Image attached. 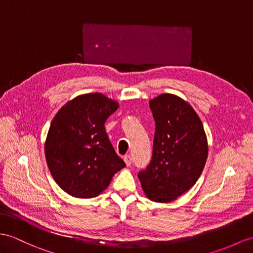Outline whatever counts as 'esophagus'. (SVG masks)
Listing matches in <instances>:
<instances>
[{
  "label": "esophagus",
  "mask_w": 253,
  "mask_h": 253,
  "mask_svg": "<svg viewBox=\"0 0 253 253\" xmlns=\"http://www.w3.org/2000/svg\"><path fill=\"white\" fill-rule=\"evenodd\" d=\"M123 160H125L126 166H130L132 164V158H131V156H126L125 158H123Z\"/></svg>",
  "instance_id": "1"
}]
</instances>
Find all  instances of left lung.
Returning a JSON list of instances; mask_svg holds the SVG:
<instances>
[{"label":"left lung","mask_w":253,"mask_h":253,"mask_svg":"<svg viewBox=\"0 0 253 253\" xmlns=\"http://www.w3.org/2000/svg\"><path fill=\"white\" fill-rule=\"evenodd\" d=\"M156 121L152 158L138 178L148 199L170 203L192 188L208 156L204 126L193 107L175 94L149 101Z\"/></svg>","instance_id":"obj_1"}]
</instances>
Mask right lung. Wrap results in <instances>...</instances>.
<instances>
[{
  "label": "right lung",
  "mask_w": 253,
  "mask_h": 253,
  "mask_svg": "<svg viewBox=\"0 0 253 253\" xmlns=\"http://www.w3.org/2000/svg\"><path fill=\"white\" fill-rule=\"evenodd\" d=\"M119 103L102 93L80 94L55 114L45 140V157L54 181L67 194L92 199L126 166L105 131Z\"/></svg>",
  "instance_id": "obj_1"
}]
</instances>
